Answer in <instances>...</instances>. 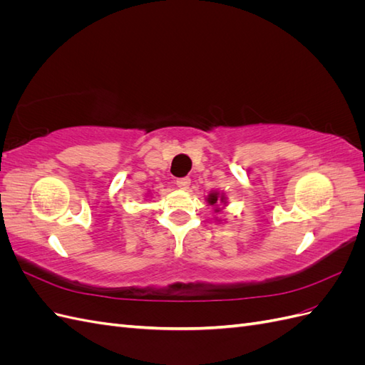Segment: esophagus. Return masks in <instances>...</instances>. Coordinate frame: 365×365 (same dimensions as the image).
<instances>
[{
    "label": "esophagus",
    "mask_w": 365,
    "mask_h": 365,
    "mask_svg": "<svg viewBox=\"0 0 365 365\" xmlns=\"http://www.w3.org/2000/svg\"><path fill=\"white\" fill-rule=\"evenodd\" d=\"M175 184L176 185H178L180 187V189H189V185H190V178H187V176H185V178H178V180H176L175 181Z\"/></svg>",
    "instance_id": "obj_1"
}]
</instances>
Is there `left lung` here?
<instances>
[{
	"label": "left lung",
	"instance_id": "left-lung-1",
	"mask_svg": "<svg viewBox=\"0 0 365 365\" xmlns=\"http://www.w3.org/2000/svg\"><path fill=\"white\" fill-rule=\"evenodd\" d=\"M217 197H219V195H217V193H212V195H210V197H208V204H210V205H215V204L217 202Z\"/></svg>",
	"mask_w": 365,
	"mask_h": 365
}]
</instances>
